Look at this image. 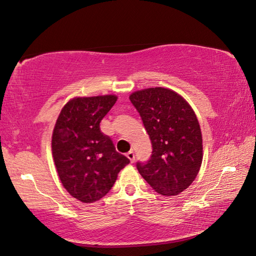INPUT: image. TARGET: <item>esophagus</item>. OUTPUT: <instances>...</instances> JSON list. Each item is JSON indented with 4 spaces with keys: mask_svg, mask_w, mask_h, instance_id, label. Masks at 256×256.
<instances>
[{
    "mask_svg": "<svg viewBox=\"0 0 256 256\" xmlns=\"http://www.w3.org/2000/svg\"><path fill=\"white\" fill-rule=\"evenodd\" d=\"M126 156H127V158H129L130 162H132V163L134 161V151H129Z\"/></svg>",
    "mask_w": 256,
    "mask_h": 256,
    "instance_id": "1",
    "label": "esophagus"
}]
</instances>
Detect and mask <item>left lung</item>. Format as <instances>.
I'll return each mask as SVG.
<instances>
[{"label": "left lung", "instance_id": "left-lung-1", "mask_svg": "<svg viewBox=\"0 0 256 256\" xmlns=\"http://www.w3.org/2000/svg\"><path fill=\"white\" fill-rule=\"evenodd\" d=\"M140 114L152 144L146 163H137L141 176L161 195L185 190L200 172L202 138L190 105L180 94L164 88H150L129 96Z\"/></svg>", "mask_w": 256, "mask_h": 256}]
</instances>
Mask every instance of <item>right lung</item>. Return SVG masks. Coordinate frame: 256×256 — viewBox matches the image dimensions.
I'll return each mask as SVG.
<instances>
[{
	"label": "right lung",
	"instance_id": "right-lung-1",
	"mask_svg": "<svg viewBox=\"0 0 256 256\" xmlns=\"http://www.w3.org/2000/svg\"><path fill=\"white\" fill-rule=\"evenodd\" d=\"M116 100L115 95L74 98L54 124L51 148L56 172L64 188L82 202L104 197L130 162L100 128Z\"/></svg>",
	"mask_w": 256,
	"mask_h": 256
}]
</instances>
